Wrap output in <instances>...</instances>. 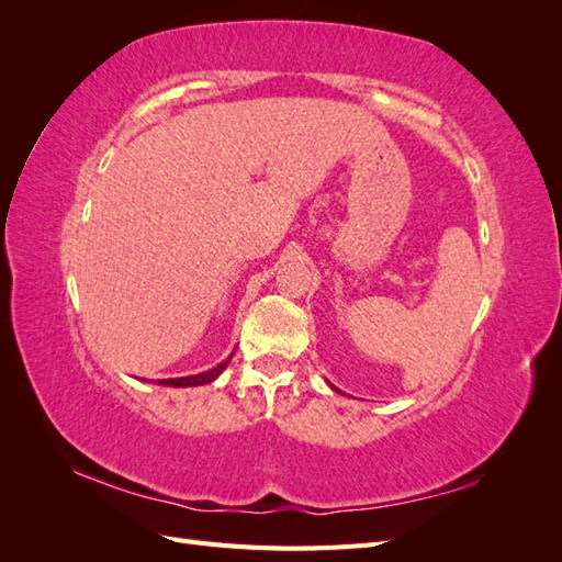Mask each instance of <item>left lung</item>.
<instances>
[{
  "instance_id": "8db88e82",
  "label": "left lung",
  "mask_w": 562,
  "mask_h": 562,
  "mask_svg": "<svg viewBox=\"0 0 562 562\" xmlns=\"http://www.w3.org/2000/svg\"><path fill=\"white\" fill-rule=\"evenodd\" d=\"M330 389H335V386H330Z\"/></svg>"
}]
</instances>
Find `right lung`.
<instances>
[{"mask_svg":"<svg viewBox=\"0 0 562 562\" xmlns=\"http://www.w3.org/2000/svg\"><path fill=\"white\" fill-rule=\"evenodd\" d=\"M229 361H232V356H227V359L223 363H217L215 368L199 372V375H187V378H176V380H159V384H164V386H201V384H211L213 380H217L220 375H223V370L227 368Z\"/></svg>","mask_w":562,"mask_h":562,"instance_id":"add662e5","label":"right lung"}]
</instances>
